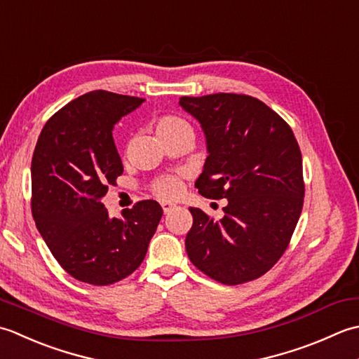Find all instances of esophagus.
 I'll return each instance as SVG.
<instances>
[{"mask_svg": "<svg viewBox=\"0 0 359 359\" xmlns=\"http://www.w3.org/2000/svg\"><path fill=\"white\" fill-rule=\"evenodd\" d=\"M161 206H163L164 214H170V212H172L175 208H177V206H175V204H172V203H167V201L161 203Z\"/></svg>", "mask_w": 359, "mask_h": 359, "instance_id": "34e87169", "label": "esophagus"}]
</instances>
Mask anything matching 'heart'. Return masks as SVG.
<instances>
[{
	"label": "heart",
	"instance_id": "heart-1",
	"mask_svg": "<svg viewBox=\"0 0 359 359\" xmlns=\"http://www.w3.org/2000/svg\"><path fill=\"white\" fill-rule=\"evenodd\" d=\"M189 130L192 131L189 123L184 119L177 118V116H163V118H159L155 122V131L159 139L172 136V135H178L181 131H189ZM180 187H181V182L177 177L159 178L155 182V186H153L155 194L161 196V198H173V196L178 195Z\"/></svg>",
	"mask_w": 359,
	"mask_h": 359
}]
</instances>
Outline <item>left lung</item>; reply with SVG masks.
Returning a JSON list of instances; mask_svg holds the SVG:
<instances>
[{
    "label": "left lung",
    "instance_id": "1",
    "mask_svg": "<svg viewBox=\"0 0 359 359\" xmlns=\"http://www.w3.org/2000/svg\"><path fill=\"white\" fill-rule=\"evenodd\" d=\"M178 105L206 137L208 158L195 187L208 198L228 200L220 222L189 208V259L226 285L257 279L282 257L302 212L296 137L279 114L251 96L218 93L181 97Z\"/></svg>",
    "mask_w": 359,
    "mask_h": 359
}]
</instances>
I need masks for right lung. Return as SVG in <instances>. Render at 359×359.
<instances>
[{
    "mask_svg": "<svg viewBox=\"0 0 359 359\" xmlns=\"http://www.w3.org/2000/svg\"><path fill=\"white\" fill-rule=\"evenodd\" d=\"M144 99L86 93L43 127L31 165L32 215L60 266L80 282L109 285L141 265L163 208L153 200L108 215L102 198L122 175L113 128Z\"/></svg>",
    "mask_w": 359,
    "mask_h": 359,
    "instance_id": "add662e5",
    "label": "right lung"
}]
</instances>
